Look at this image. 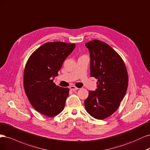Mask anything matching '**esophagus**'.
<instances>
[{
	"label": "esophagus",
	"instance_id": "1",
	"mask_svg": "<svg viewBox=\"0 0 150 150\" xmlns=\"http://www.w3.org/2000/svg\"><path fill=\"white\" fill-rule=\"evenodd\" d=\"M70 90H72V91H75V90H78L79 88H77V87H76L75 86H74V85H72V86H71L70 87Z\"/></svg>",
	"mask_w": 150,
	"mask_h": 150
}]
</instances>
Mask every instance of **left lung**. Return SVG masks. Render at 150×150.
Instances as JSON below:
<instances>
[{"label":"left lung","instance_id":"8db88e82","mask_svg":"<svg viewBox=\"0 0 150 150\" xmlns=\"http://www.w3.org/2000/svg\"><path fill=\"white\" fill-rule=\"evenodd\" d=\"M90 53V75L98 88L90 91L85 107L92 117L103 120L117 110L126 94L128 75L122 58L107 43L93 40L85 43Z\"/></svg>","mask_w":150,"mask_h":150}]
</instances>
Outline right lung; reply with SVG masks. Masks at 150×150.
<instances>
[{"label":"right lung","mask_w":150,"mask_h":150,"mask_svg":"<svg viewBox=\"0 0 150 150\" xmlns=\"http://www.w3.org/2000/svg\"><path fill=\"white\" fill-rule=\"evenodd\" d=\"M75 47V43L47 42L33 52L27 62L24 90L32 107L43 115L55 117L65 107L69 88L56 85L52 77L58 75L63 63Z\"/></svg>","instance_id":"1"}]
</instances>
